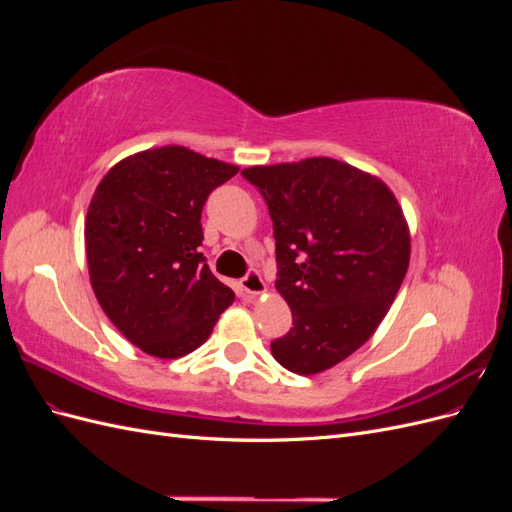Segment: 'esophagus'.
Wrapping results in <instances>:
<instances>
[{
  "instance_id": "esophagus-1",
  "label": "esophagus",
  "mask_w": 512,
  "mask_h": 512,
  "mask_svg": "<svg viewBox=\"0 0 512 512\" xmlns=\"http://www.w3.org/2000/svg\"><path fill=\"white\" fill-rule=\"evenodd\" d=\"M241 288H243L247 297H256V294L267 290V284H265V280H262V275L256 269H250L241 280Z\"/></svg>"
}]
</instances>
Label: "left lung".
Returning <instances> with one entry per match:
<instances>
[{
  "label": "left lung",
  "mask_w": 512,
  "mask_h": 512,
  "mask_svg": "<svg viewBox=\"0 0 512 512\" xmlns=\"http://www.w3.org/2000/svg\"><path fill=\"white\" fill-rule=\"evenodd\" d=\"M241 175L269 207L275 288L292 312L271 352L294 374H320L359 350L395 301L410 262L404 211L378 177L333 158Z\"/></svg>",
  "instance_id": "1"
}]
</instances>
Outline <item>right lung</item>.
I'll return each mask as SVG.
<instances>
[{
    "label": "right lung",
    "mask_w": 512,
    "mask_h": 512,
    "mask_svg": "<svg viewBox=\"0 0 512 512\" xmlns=\"http://www.w3.org/2000/svg\"><path fill=\"white\" fill-rule=\"evenodd\" d=\"M239 173L179 145L117 162L85 220L91 288L121 335L158 359L207 342L235 292L200 254L209 194Z\"/></svg>",
    "instance_id": "right-lung-1"
}]
</instances>
